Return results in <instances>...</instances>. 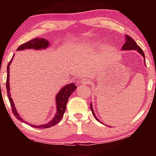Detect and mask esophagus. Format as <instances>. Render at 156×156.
I'll return each mask as SVG.
<instances>
[{"label": "esophagus", "mask_w": 156, "mask_h": 156, "mask_svg": "<svg viewBox=\"0 0 156 156\" xmlns=\"http://www.w3.org/2000/svg\"><path fill=\"white\" fill-rule=\"evenodd\" d=\"M80 84H88L89 83V81L87 80H86V79H82V80H80Z\"/></svg>", "instance_id": "esophagus-1"}]
</instances>
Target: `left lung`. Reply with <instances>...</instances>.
Listing matches in <instances>:
<instances>
[{"label":"left lung","instance_id":"1","mask_svg":"<svg viewBox=\"0 0 156 156\" xmlns=\"http://www.w3.org/2000/svg\"><path fill=\"white\" fill-rule=\"evenodd\" d=\"M122 50H124V51H126V50H136V51H138L140 54L142 55V56L144 58V62H145V56H144V54L143 51H142V49L140 47L137 43L135 42V41L133 40V38L130 37L129 36L126 35L125 36V43L123 44V46L122 47ZM145 64V62H144ZM146 65V64H145ZM90 108H91V110L92 112V113H93V115H94V117L96 118V119L98 121V122L102 123L101 121H100L98 119V118L96 117V114H95V113L94 112V109H93V106H92V103L91 102V105H90ZM103 124V123H102Z\"/></svg>","mask_w":156,"mask_h":156}]
</instances>
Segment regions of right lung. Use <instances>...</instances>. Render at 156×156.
Listing matches in <instances>:
<instances>
[{
  "instance_id": "1",
  "label": "right lung",
  "mask_w": 156,
  "mask_h": 156,
  "mask_svg": "<svg viewBox=\"0 0 156 156\" xmlns=\"http://www.w3.org/2000/svg\"><path fill=\"white\" fill-rule=\"evenodd\" d=\"M49 42L46 40L44 38H34L33 40H31L30 41L27 42V43H23V44L18 47L16 51H21V50H25V49H34V50H41V49H46L47 47L49 46ZM14 54L13 57L12 58L11 60H10L9 64L7 65V82H6V88L7 91V96L9 98V100L11 104V107L12 108V112L15 115V117L19 120L21 122H24L25 124L30 125L31 126L37 129H47L49 128L51 126L56 125L57 123L59 122V121L62 119L64 113L65 112L66 107H67V103L68 101V99L69 96L72 95L73 91L76 90L77 87L75 86L74 83H70L68 84L67 85H65L62 87V89H60V91L58 92L56 96V113L54 115V118H52L51 120L47 124H44V125H34L32 124H30L27 122H25V120L21 117L19 113H18L16 109V107L14 103V101L11 97V94H10V87H9V66L14 58Z\"/></svg>"
}]
</instances>
